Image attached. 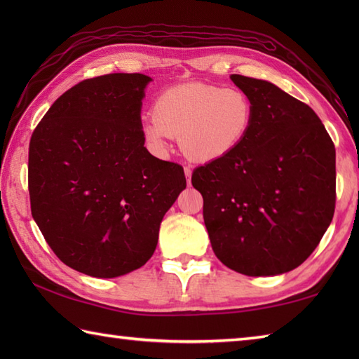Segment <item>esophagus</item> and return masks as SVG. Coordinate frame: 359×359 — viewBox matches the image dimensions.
Masks as SVG:
<instances>
[{"instance_id":"34e87169","label":"esophagus","mask_w":359,"mask_h":359,"mask_svg":"<svg viewBox=\"0 0 359 359\" xmlns=\"http://www.w3.org/2000/svg\"><path fill=\"white\" fill-rule=\"evenodd\" d=\"M184 171H185V175H187V182H188V184H191V174H193L191 168H189V166H185V168H184Z\"/></svg>"}]
</instances>
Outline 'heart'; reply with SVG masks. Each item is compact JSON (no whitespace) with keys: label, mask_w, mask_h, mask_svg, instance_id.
<instances>
[{"label":"heart","mask_w":359,"mask_h":359,"mask_svg":"<svg viewBox=\"0 0 359 359\" xmlns=\"http://www.w3.org/2000/svg\"><path fill=\"white\" fill-rule=\"evenodd\" d=\"M253 120V102L242 89L187 83L156 98L152 118L143 121L142 131L157 151L166 149L170 137H179L188 158L215 162L241 147Z\"/></svg>","instance_id":"obj_1"}]
</instances>
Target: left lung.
Segmentation results:
<instances>
[{"mask_svg": "<svg viewBox=\"0 0 359 359\" xmlns=\"http://www.w3.org/2000/svg\"><path fill=\"white\" fill-rule=\"evenodd\" d=\"M253 102L241 147L196 168L211 247L228 269L274 276L299 266L329 228L337 202V152L309 104L273 83L233 74Z\"/></svg>", "mask_w": 359, "mask_h": 359, "instance_id": "1", "label": "left lung"}]
</instances>
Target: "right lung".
I'll list each match as a JSON object with an SVG mask.
<instances>
[{
    "mask_svg": "<svg viewBox=\"0 0 359 359\" xmlns=\"http://www.w3.org/2000/svg\"><path fill=\"white\" fill-rule=\"evenodd\" d=\"M151 79L108 74L58 97L30 137L32 217L57 257L94 278L140 269L160 222L187 187L184 168L143 147Z\"/></svg>",
    "mask_w": 359,
    "mask_h": 359,
    "instance_id": "1",
    "label": "right lung"
}]
</instances>
